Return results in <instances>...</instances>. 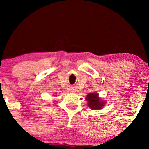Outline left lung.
<instances>
[{"label":"left lung","instance_id":"8db88e82","mask_svg":"<svg viewBox=\"0 0 149 149\" xmlns=\"http://www.w3.org/2000/svg\"><path fill=\"white\" fill-rule=\"evenodd\" d=\"M87 105L91 110H100L104 106L105 102L100 98L96 92L89 93L86 96Z\"/></svg>","mask_w":149,"mask_h":149}]
</instances>
